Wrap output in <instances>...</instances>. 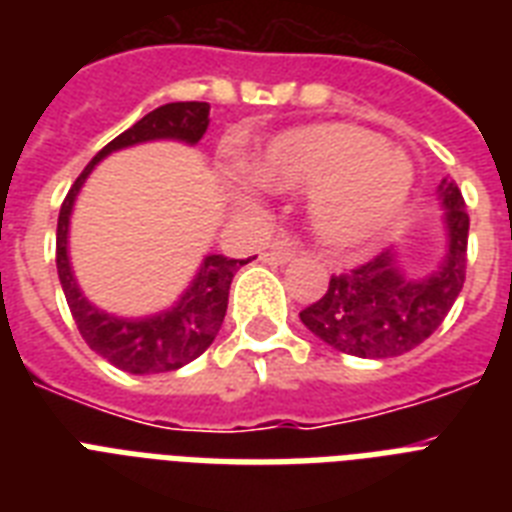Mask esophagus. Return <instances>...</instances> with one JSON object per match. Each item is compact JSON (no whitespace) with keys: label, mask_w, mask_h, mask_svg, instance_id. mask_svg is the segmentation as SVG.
I'll list each match as a JSON object with an SVG mask.
<instances>
[{"label":"esophagus","mask_w":512,"mask_h":512,"mask_svg":"<svg viewBox=\"0 0 512 512\" xmlns=\"http://www.w3.org/2000/svg\"><path fill=\"white\" fill-rule=\"evenodd\" d=\"M292 255H295V244L287 239H281V241H276L273 247L265 249L263 260L271 265H281V263H287V260H292Z\"/></svg>","instance_id":"esophagus-1"}]
</instances>
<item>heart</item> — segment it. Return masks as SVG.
Wrapping results in <instances>:
<instances>
[{
	"instance_id": "obj_1",
	"label": "heart",
	"mask_w": 512,
	"mask_h": 512,
	"mask_svg": "<svg viewBox=\"0 0 512 512\" xmlns=\"http://www.w3.org/2000/svg\"><path fill=\"white\" fill-rule=\"evenodd\" d=\"M255 172L273 188H319L311 204L313 233L337 249L380 236L412 191V164L380 135L350 124L281 135Z\"/></svg>"
}]
</instances>
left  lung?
I'll list each match as a JSON object with an SVG mask.
<instances>
[{"label": "left lung", "instance_id": "obj_1", "mask_svg": "<svg viewBox=\"0 0 512 512\" xmlns=\"http://www.w3.org/2000/svg\"><path fill=\"white\" fill-rule=\"evenodd\" d=\"M446 207L449 252L428 279H406L393 252L332 273L327 292L300 311L313 335L361 358H393L428 340L460 297L468 271L470 217L454 180L438 185Z\"/></svg>", "mask_w": 512, "mask_h": 512}]
</instances>
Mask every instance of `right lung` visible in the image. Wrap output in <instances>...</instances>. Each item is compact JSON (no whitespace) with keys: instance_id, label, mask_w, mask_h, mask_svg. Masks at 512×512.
<instances>
[{"instance_id":"right-lung-1","label":"right lung","mask_w":512,"mask_h":512,"mask_svg":"<svg viewBox=\"0 0 512 512\" xmlns=\"http://www.w3.org/2000/svg\"><path fill=\"white\" fill-rule=\"evenodd\" d=\"M209 127V103L185 100V103H167L156 111L146 114L135 122L130 130H124L114 138L98 156L92 159L84 172L76 177L71 191L60 204L58 215V241H55V263L63 284V295L68 300L71 316L76 321L79 335L95 353L111 361L114 366L132 374H156L180 369L193 358H199L212 345L220 332L228 308V289H231L233 273L249 260H233L225 255H209L196 273V279L183 295V300L172 311L154 316V319L127 321L108 316V313L92 308L76 287L74 273L68 265V215L74 207V199L82 188L84 177L106 154L116 148L135 146L143 140L175 138L185 143H199Z\"/></svg>"}]
</instances>
